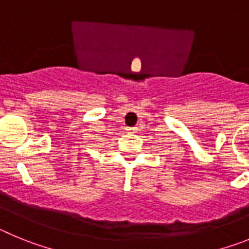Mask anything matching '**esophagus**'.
Segmentation results:
<instances>
[{
  "instance_id": "34e87169",
  "label": "esophagus",
  "mask_w": 249,
  "mask_h": 249,
  "mask_svg": "<svg viewBox=\"0 0 249 249\" xmlns=\"http://www.w3.org/2000/svg\"><path fill=\"white\" fill-rule=\"evenodd\" d=\"M127 131H128V132H135L136 128H127Z\"/></svg>"
}]
</instances>
